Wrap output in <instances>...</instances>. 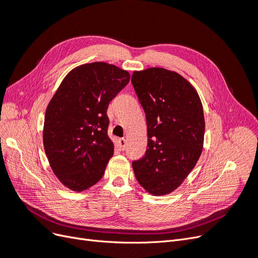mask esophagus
Instances as JSON below:
<instances>
[{
	"label": "esophagus",
	"mask_w": 258,
	"mask_h": 258,
	"mask_svg": "<svg viewBox=\"0 0 258 258\" xmlns=\"http://www.w3.org/2000/svg\"><path fill=\"white\" fill-rule=\"evenodd\" d=\"M118 145H119V148L121 151H124L126 150V146H127V142H126V139H119L118 140Z\"/></svg>",
	"instance_id": "34e87169"
}]
</instances>
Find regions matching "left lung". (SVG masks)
<instances>
[{"instance_id": "8db88e82", "label": "left lung", "mask_w": 258, "mask_h": 258, "mask_svg": "<svg viewBox=\"0 0 258 258\" xmlns=\"http://www.w3.org/2000/svg\"><path fill=\"white\" fill-rule=\"evenodd\" d=\"M131 83L146 116L147 150L132 162L135 175L154 196L175 190L204 148L205 116L194 86L162 68L135 71Z\"/></svg>"}]
</instances>
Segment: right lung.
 Wrapping results in <instances>:
<instances>
[{
    "label": "right lung",
    "instance_id": "add662e5",
    "mask_svg": "<svg viewBox=\"0 0 258 258\" xmlns=\"http://www.w3.org/2000/svg\"><path fill=\"white\" fill-rule=\"evenodd\" d=\"M130 81L106 62L76 67L46 108L43 143L51 170L69 189L83 191L102 178L114 143L107 136L108 104Z\"/></svg>",
    "mask_w": 258,
    "mask_h": 258
}]
</instances>
